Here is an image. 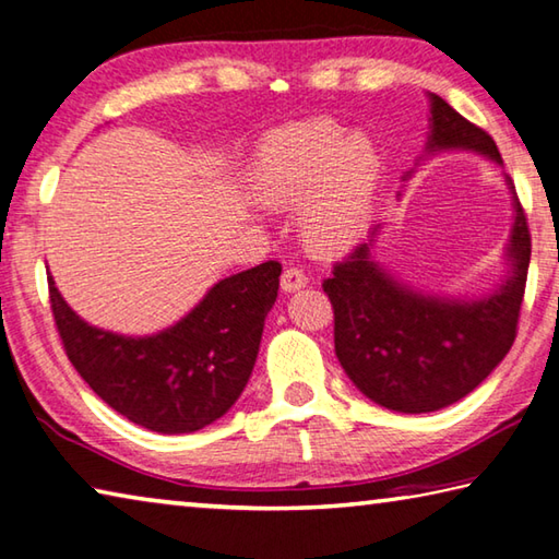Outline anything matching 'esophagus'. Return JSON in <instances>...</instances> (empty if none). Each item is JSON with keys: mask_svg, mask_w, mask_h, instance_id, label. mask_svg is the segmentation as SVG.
I'll return each instance as SVG.
<instances>
[{"mask_svg": "<svg viewBox=\"0 0 559 559\" xmlns=\"http://www.w3.org/2000/svg\"><path fill=\"white\" fill-rule=\"evenodd\" d=\"M306 283H308L306 273L298 271V269H286V271H283V276H281L283 293H293V290L306 288Z\"/></svg>", "mask_w": 559, "mask_h": 559, "instance_id": "1", "label": "esophagus"}]
</instances>
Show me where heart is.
I'll list each match as a JSON object with an SVG mask.
<instances>
[{
	"label": "heart",
	"instance_id": "1",
	"mask_svg": "<svg viewBox=\"0 0 559 559\" xmlns=\"http://www.w3.org/2000/svg\"><path fill=\"white\" fill-rule=\"evenodd\" d=\"M382 177V150L367 132L313 118L263 140L251 189L276 210L300 206L302 243L318 257H343L370 229Z\"/></svg>",
	"mask_w": 559,
	"mask_h": 559
}]
</instances>
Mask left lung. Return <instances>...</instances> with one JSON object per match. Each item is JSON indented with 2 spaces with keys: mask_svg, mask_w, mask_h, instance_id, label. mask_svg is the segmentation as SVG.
I'll list each match as a JSON object with an SVG mask.
<instances>
[{
  "mask_svg": "<svg viewBox=\"0 0 559 559\" xmlns=\"http://www.w3.org/2000/svg\"><path fill=\"white\" fill-rule=\"evenodd\" d=\"M427 96L429 135L421 157L468 150L503 167L486 130L459 116L437 93ZM506 185L513 202L506 276L484 296H439L394 276L377 257L382 224L335 263L323 283L335 310V355L367 400L402 414L437 412L471 394L503 362L515 340L530 266L525 212L508 175Z\"/></svg>",
  "mask_w": 559,
  "mask_h": 559,
  "instance_id": "obj_1",
  "label": "left lung"
}]
</instances>
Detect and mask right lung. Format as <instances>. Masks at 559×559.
<instances>
[{
	"label": "right lung",
	"instance_id": "1",
	"mask_svg": "<svg viewBox=\"0 0 559 559\" xmlns=\"http://www.w3.org/2000/svg\"><path fill=\"white\" fill-rule=\"evenodd\" d=\"M281 263L234 273L165 330L122 335L83 320L49 273L66 355L103 402L138 427L192 433L231 409L257 365L263 323L278 296Z\"/></svg>",
	"mask_w": 559,
	"mask_h": 559
}]
</instances>
